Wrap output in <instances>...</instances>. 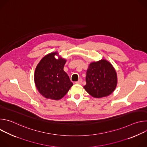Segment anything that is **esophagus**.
I'll return each instance as SVG.
<instances>
[{
	"label": "esophagus",
	"mask_w": 147,
	"mask_h": 147,
	"mask_svg": "<svg viewBox=\"0 0 147 147\" xmlns=\"http://www.w3.org/2000/svg\"><path fill=\"white\" fill-rule=\"evenodd\" d=\"M82 79L81 78H80L76 82V84H81L82 83Z\"/></svg>",
	"instance_id": "34e87169"
}]
</instances>
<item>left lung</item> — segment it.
Instances as JSON below:
<instances>
[{
  "instance_id": "obj_1",
  "label": "left lung",
  "mask_w": 147,
  "mask_h": 147,
  "mask_svg": "<svg viewBox=\"0 0 147 147\" xmlns=\"http://www.w3.org/2000/svg\"><path fill=\"white\" fill-rule=\"evenodd\" d=\"M85 90L96 98L111 95L117 84L116 71L109 61L101 59L91 62L87 70Z\"/></svg>"
}]
</instances>
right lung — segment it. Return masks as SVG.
<instances>
[{"label":"right lung","mask_w":147,"mask_h":147,"mask_svg":"<svg viewBox=\"0 0 147 147\" xmlns=\"http://www.w3.org/2000/svg\"><path fill=\"white\" fill-rule=\"evenodd\" d=\"M57 55L58 59L54 56ZM66 60L57 52L45 55L37 65L34 73V82L38 92L47 99L59 100L72 87L67 74L63 68Z\"/></svg>","instance_id":"add662e5"}]
</instances>
